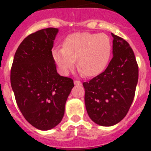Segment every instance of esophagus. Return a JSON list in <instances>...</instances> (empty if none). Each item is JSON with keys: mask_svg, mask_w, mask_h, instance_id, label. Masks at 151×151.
<instances>
[{"mask_svg": "<svg viewBox=\"0 0 151 151\" xmlns=\"http://www.w3.org/2000/svg\"><path fill=\"white\" fill-rule=\"evenodd\" d=\"M76 83H77V84H76V85H78H78H79V83H80V81H76ZM77 94H78V93L76 92V95H77Z\"/></svg>", "mask_w": 151, "mask_h": 151, "instance_id": "esophagus-1", "label": "esophagus"}]
</instances>
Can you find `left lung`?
<instances>
[{
    "mask_svg": "<svg viewBox=\"0 0 151 151\" xmlns=\"http://www.w3.org/2000/svg\"><path fill=\"white\" fill-rule=\"evenodd\" d=\"M57 33L49 27L27 36L18 47L11 68L18 107L29 124L44 131L61 122L73 87V79L57 73L52 52Z\"/></svg>",
    "mask_w": 151,
    "mask_h": 151,
    "instance_id": "1",
    "label": "left lung"
}]
</instances>
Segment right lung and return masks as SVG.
<instances>
[{
  "instance_id": "add662e5",
  "label": "right lung",
  "mask_w": 151,
  "mask_h": 151,
  "mask_svg": "<svg viewBox=\"0 0 151 151\" xmlns=\"http://www.w3.org/2000/svg\"><path fill=\"white\" fill-rule=\"evenodd\" d=\"M113 58L106 70L83 83L86 110L92 122L112 126L129 111L135 96L139 68L129 44L112 34Z\"/></svg>"
}]
</instances>
